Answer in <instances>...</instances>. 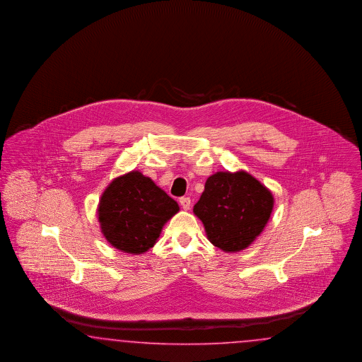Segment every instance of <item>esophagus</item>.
<instances>
[{
	"label": "esophagus",
	"instance_id": "esophagus-1",
	"mask_svg": "<svg viewBox=\"0 0 362 362\" xmlns=\"http://www.w3.org/2000/svg\"><path fill=\"white\" fill-rule=\"evenodd\" d=\"M179 203H180V206L183 207V209H189V206H191V199L189 197H180L179 199Z\"/></svg>",
	"mask_w": 362,
	"mask_h": 362
}]
</instances>
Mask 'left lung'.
I'll return each mask as SVG.
<instances>
[{
	"mask_svg": "<svg viewBox=\"0 0 362 362\" xmlns=\"http://www.w3.org/2000/svg\"><path fill=\"white\" fill-rule=\"evenodd\" d=\"M269 188L250 173L218 171L206 180L194 214L223 252H240L263 232L274 211Z\"/></svg>",
	"mask_w": 362,
	"mask_h": 362,
	"instance_id": "left-lung-1",
	"label": "left lung"
}]
</instances>
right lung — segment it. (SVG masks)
<instances>
[{
	"mask_svg": "<svg viewBox=\"0 0 362 362\" xmlns=\"http://www.w3.org/2000/svg\"><path fill=\"white\" fill-rule=\"evenodd\" d=\"M179 204L153 183L132 170L110 182L99 199V228L110 245L121 252L143 255L159 239Z\"/></svg>",
	"mask_w": 362,
	"mask_h": 362,
	"instance_id": "add662e5",
	"label": "right lung"
}]
</instances>
